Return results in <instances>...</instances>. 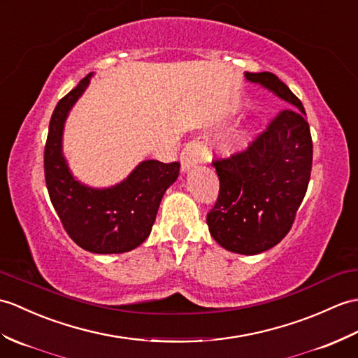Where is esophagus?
<instances>
[{
  "mask_svg": "<svg viewBox=\"0 0 358 358\" xmlns=\"http://www.w3.org/2000/svg\"><path fill=\"white\" fill-rule=\"evenodd\" d=\"M180 160H181L182 171L192 168V166L198 163L210 160V152H209V148L206 145V141L201 138L190 140L185 146V149L181 151Z\"/></svg>",
  "mask_w": 358,
  "mask_h": 358,
  "instance_id": "esophagus-1",
  "label": "esophagus"
}]
</instances>
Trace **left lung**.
Returning <instances> with one entry per match:
<instances>
[{"mask_svg":"<svg viewBox=\"0 0 358 358\" xmlns=\"http://www.w3.org/2000/svg\"><path fill=\"white\" fill-rule=\"evenodd\" d=\"M245 78L273 91L287 108L243 151L213 160L220 192L207 226L226 250L257 255L279 244L293 226L311 177L313 140L302 102L276 74Z\"/></svg>","mask_w":358,"mask_h":358,"instance_id":"left-lung-1","label":"left lung"}]
</instances>
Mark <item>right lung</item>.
Returning a JSON list of instances; mask_svg holds the SVG:
<instances>
[{"instance_id":"add662e5","label":"right lung","mask_w":358,"mask_h":358,"mask_svg":"<svg viewBox=\"0 0 358 358\" xmlns=\"http://www.w3.org/2000/svg\"><path fill=\"white\" fill-rule=\"evenodd\" d=\"M90 76L57 102L50 119L44 149V173L50 199L69 236L91 253H123L151 234L162 198L180 173V163L146 160L120 185L91 189L69 171L62 152V129L70 108L84 93Z\"/></svg>"}]
</instances>
